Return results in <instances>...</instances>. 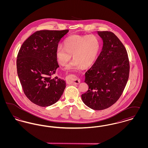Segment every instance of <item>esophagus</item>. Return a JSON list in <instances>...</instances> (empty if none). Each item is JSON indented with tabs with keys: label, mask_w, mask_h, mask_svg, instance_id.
Instances as JSON below:
<instances>
[{
	"label": "esophagus",
	"mask_w": 148,
	"mask_h": 148,
	"mask_svg": "<svg viewBox=\"0 0 148 148\" xmlns=\"http://www.w3.org/2000/svg\"><path fill=\"white\" fill-rule=\"evenodd\" d=\"M67 81L68 83H70L72 84H78L80 83V80L75 77L68 76L67 77Z\"/></svg>",
	"instance_id": "esophagus-1"
}]
</instances>
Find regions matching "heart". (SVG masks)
<instances>
[{"mask_svg": "<svg viewBox=\"0 0 148 148\" xmlns=\"http://www.w3.org/2000/svg\"><path fill=\"white\" fill-rule=\"evenodd\" d=\"M63 46L56 47V55L59 64L66 65L73 55L74 60L68 65V70H77L88 68L94 63L98 54L100 44L98 38L93 35H71L64 41Z\"/></svg>", "mask_w": 148, "mask_h": 148, "instance_id": "b5f03b06", "label": "heart"}]
</instances>
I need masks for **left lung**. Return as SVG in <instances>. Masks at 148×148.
<instances>
[{"instance_id": "obj_1", "label": "left lung", "mask_w": 148, "mask_h": 148, "mask_svg": "<svg viewBox=\"0 0 148 148\" xmlns=\"http://www.w3.org/2000/svg\"><path fill=\"white\" fill-rule=\"evenodd\" d=\"M103 45L95 62L85 74L89 89L83 103L95 110L106 109L119 99L127 85L130 65L127 50L111 32H98Z\"/></svg>"}]
</instances>
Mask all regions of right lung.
<instances>
[{"instance_id": "right-lung-1", "label": "right lung", "mask_w": 148, "mask_h": 148, "mask_svg": "<svg viewBox=\"0 0 148 148\" xmlns=\"http://www.w3.org/2000/svg\"><path fill=\"white\" fill-rule=\"evenodd\" d=\"M69 30L37 31L23 42L16 68L23 91L34 104L48 106L57 102L66 87L65 81L53 77L59 67L56 47Z\"/></svg>"}]
</instances>
